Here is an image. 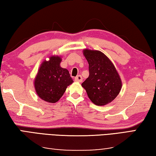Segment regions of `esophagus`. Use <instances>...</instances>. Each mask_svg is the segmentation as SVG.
Segmentation results:
<instances>
[{"mask_svg": "<svg viewBox=\"0 0 156 156\" xmlns=\"http://www.w3.org/2000/svg\"><path fill=\"white\" fill-rule=\"evenodd\" d=\"M75 80L76 81H77V82H81V81H82V80H83L82 76H81V75L76 76V77L75 78Z\"/></svg>", "mask_w": 156, "mask_h": 156, "instance_id": "34e87169", "label": "esophagus"}]
</instances>
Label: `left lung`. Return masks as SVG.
Segmentation results:
<instances>
[{
    "instance_id": "1",
    "label": "left lung",
    "mask_w": 156,
    "mask_h": 156,
    "mask_svg": "<svg viewBox=\"0 0 156 156\" xmlns=\"http://www.w3.org/2000/svg\"><path fill=\"white\" fill-rule=\"evenodd\" d=\"M87 59L89 76L81 86L85 88L88 98L98 106L110 103L118 95L122 81L114 65L100 51L84 50Z\"/></svg>"
}]
</instances>
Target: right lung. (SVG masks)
I'll list each match as a JSON object with an SVG mask.
<instances>
[{"instance_id": "obj_1", "label": "right lung", "mask_w": 156, "mask_h": 156, "mask_svg": "<svg viewBox=\"0 0 156 156\" xmlns=\"http://www.w3.org/2000/svg\"><path fill=\"white\" fill-rule=\"evenodd\" d=\"M61 61L60 57L55 56L43 61L34 81L37 95L50 103L58 101L67 86L73 82L67 69L60 66Z\"/></svg>"}]
</instances>
